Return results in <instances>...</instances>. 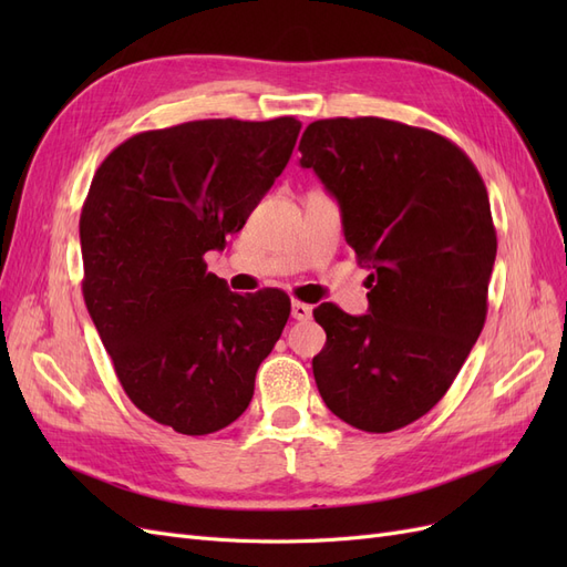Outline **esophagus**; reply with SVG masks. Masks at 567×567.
Returning <instances> with one entry per match:
<instances>
[{"mask_svg": "<svg viewBox=\"0 0 567 567\" xmlns=\"http://www.w3.org/2000/svg\"><path fill=\"white\" fill-rule=\"evenodd\" d=\"M290 317L298 319V321H307L312 317V307L307 302H300V300H293V305H290Z\"/></svg>", "mask_w": 567, "mask_h": 567, "instance_id": "34e87169", "label": "esophagus"}]
</instances>
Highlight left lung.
Listing matches in <instances>:
<instances>
[{
  "mask_svg": "<svg viewBox=\"0 0 567 567\" xmlns=\"http://www.w3.org/2000/svg\"><path fill=\"white\" fill-rule=\"evenodd\" d=\"M298 151L371 269L367 315L315 310L319 394L359 431H398L444 398L485 326L496 257L485 182L450 140L383 117L317 120Z\"/></svg>",
  "mask_w": 567,
  "mask_h": 567,
  "instance_id": "1",
  "label": "left lung"
}]
</instances>
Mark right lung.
I'll use <instances>...</instances> for the list:
<instances>
[{
  "instance_id": "1",
  "label": "right lung",
  "mask_w": 567,
  "mask_h": 567,
  "mask_svg": "<svg viewBox=\"0 0 567 567\" xmlns=\"http://www.w3.org/2000/svg\"><path fill=\"white\" fill-rule=\"evenodd\" d=\"M300 120H194L109 153L80 215L82 293L117 381L182 435L221 431L290 315L281 290L231 293L203 255L241 231L293 153Z\"/></svg>"
}]
</instances>
